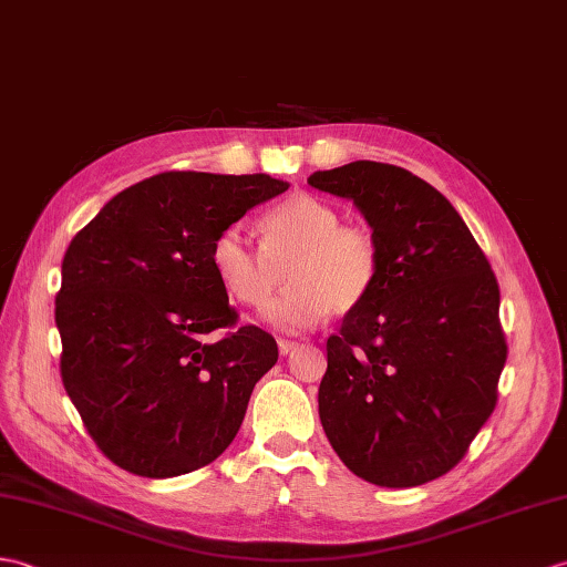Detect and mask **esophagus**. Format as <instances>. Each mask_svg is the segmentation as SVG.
<instances>
[{
  "mask_svg": "<svg viewBox=\"0 0 567 567\" xmlns=\"http://www.w3.org/2000/svg\"><path fill=\"white\" fill-rule=\"evenodd\" d=\"M299 348V343H295V340H278V350H280V354H282V358H287V354L289 352H295Z\"/></svg>",
  "mask_w": 567,
  "mask_h": 567,
  "instance_id": "34e87169",
  "label": "esophagus"
}]
</instances>
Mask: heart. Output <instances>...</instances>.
<instances>
[{"label":"heart","instance_id":"obj_1","mask_svg":"<svg viewBox=\"0 0 567 567\" xmlns=\"http://www.w3.org/2000/svg\"><path fill=\"white\" fill-rule=\"evenodd\" d=\"M260 234L262 248H256L239 224L227 227L215 239L209 260L224 292L246 307L262 305L285 268L287 289L260 311L275 331H309L331 309L348 313L360 307L377 285L374 236L340 224V215L319 197H287L260 219Z\"/></svg>","mask_w":567,"mask_h":567}]
</instances>
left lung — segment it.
Wrapping results in <instances>:
<instances>
[{"label": "left lung", "mask_w": 567, "mask_h": 567, "mask_svg": "<svg viewBox=\"0 0 567 567\" xmlns=\"http://www.w3.org/2000/svg\"><path fill=\"white\" fill-rule=\"evenodd\" d=\"M309 186L352 200L379 248L374 289L326 343V437L381 488L440 478L491 417L507 360L488 258L452 203L401 166L352 162Z\"/></svg>", "instance_id": "1"}]
</instances>
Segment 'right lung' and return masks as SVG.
Returning a JSON list of instances; mask_svg holds the SVG:
<instances>
[{"label": "right lung", "instance_id": "obj_1", "mask_svg": "<svg viewBox=\"0 0 567 567\" xmlns=\"http://www.w3.org/2000/svg\"><path fill=\"white\" fill-rule=\"evenodd\" d=\"M289 188L268 174L168 171L117 193L62 260V384L99 450L144 478L190 473L227 450L256 381L278 362L213 270L217 236Z\"/></svg>", "mask_w": 567, "mask_h": 567}]
</instances>
